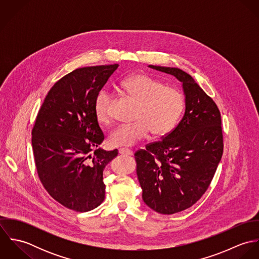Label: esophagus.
<instances>
[{
    "label": "esophagus",
    "instance_id": "1",
    "mask_svg": "<svg viewBox=\"0 0 259 259\" xmlns=\"http://www.w3.org/2000/svg\"><path fill=\"white\" fill-rule=\"evenodd\" d=\"M118 152H119V154H121V155H133V154H134L133 150L127 149V148H119V149H118Z\"/></svg>",
    "mask_w": 259,
    "mask_h": 259
}]
</instances>
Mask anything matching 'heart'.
<instances>
[{
	"label": "heart",
	"instance_id": "heart-1",
	"mask_svg": "<svg viewBox=\"0 0 259 259\" xmlns=\"http://www.w3.org/2000/svg\"><path fill=\"white\" fill-rule=\"evenodd\" d=\"M121 90L138 102L133 123L115 126L110 134L112 147H133L148 137L168 134L178 123L184 109L185 99L182 93L147 74H133L120 81ZM111 95L103 90L97 96L95 113L100 122H109Z\"/></svg>",
	"mask_w": 259,
	"mask_h": 259
}]
</instances>
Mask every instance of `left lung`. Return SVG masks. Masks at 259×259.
Here are the masks:
<instances>
[{"mask_svg":"<svg viewBox=\"0 0 259 259\" xmlns=\"http://www.w3.org/2000/svg\"><path fill=\"white\" fill-rule=\"evenodd\" d=\"M182 83L185 114L159 142L135 153L145 203L161 214L193 205L210 185L223 152L221 112L191 75L178 68L149 65Z\"/></svg>","mask_w":259,"mask_h":259,"instance_id":"obj_1","label":"left lung"}]
</instances>
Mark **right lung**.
I'll list each match as a JSON object with an SVG mask.
<instances>
[{"label":"right lung","instance_id":"right-lung-1","mask_svg":"<svg viewBox=\"0 0 259 259\" xmlns=\"http://www.w3.org/2000/svg\"><path fill=\"white\" fill-rule=\"evenodd\" d=\"M117 67L80 68L63 76L45 98L32 131L40 183L54 199L74 211H90L105 199L104 169L117 149L99 148L105 136L95 102Z\"/></svg>","mask_w":259,"mask_h":259}]
</instances>
